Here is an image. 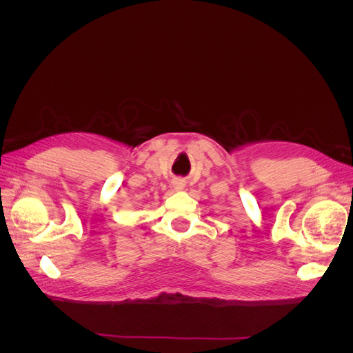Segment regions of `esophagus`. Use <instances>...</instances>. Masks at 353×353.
<instances>
[{"label": "esophagus", "instance_id": "obj_1", "mask_svg": "<svg viewBox=\"0 0 353 353\" xmlns=\"http://www.w3.org/2000/svg\"><path fill=\"white\" fill-rule=\"evenodd\" d=\"M172 185H174V188H175L176 191L184 190V187H185V184H184V181H183V179H175Z\"/></svg>", "mask_w": 353, "mask_h": 353}]
</instances>
